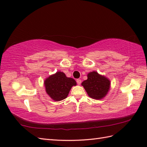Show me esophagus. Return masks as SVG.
<instances>
[{
  "label": "esophagus",
  "instance_id": "1",
  "mask_svg": "<svg viewBox=\"0 0 147 147\" xmlns=\"http://www.w3.org/2000/svg\"><path fill=\"white\" fill-rule=\"evenodd\" d=\"M76 82H77V83H78V85H80L81 84V83H82V80H81L80 79H78V80H76Z\"/></svg>",
  "mask_w": 147,
  "mask_h": 147
}]
</instances>
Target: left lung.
<instances>
[{
	"label": "left lung",
	"instance_id": "obj_1",
	"mask_svg": "<svg viewBox=\"0 0 147 147\" xmlns=\"http://www.w3.org/2000/svg\"><path fill=\"white\" fill-rule=\"evenodd\" d=\"M87 77L88 79L83 82L82 85L90 97L97 100L105 97L110 89V80L96 71L90 72Z\"/></svg>",
	"mask_w": 147,
	"mask_h": 147
}]
</instances>
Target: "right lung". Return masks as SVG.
<instances>
[{
	"mask_svg": "<svg viewBox=\"0 0 147 147\" xmlns=\"http://www.w3.org/2000/svg\"><path fill=\"white\" fill-rule=\"evenodd\" d=\"M44 85L50 97L55 101H60L67 97L72 86L76 85V82L71 78H67L63 72L59 71L47 78Z\"/></svg>",
	"mask_w": 147,
	"mask_h": 147,
	"instance_id": "obj_1",
	"label": "right lung"
}]
</instances>
